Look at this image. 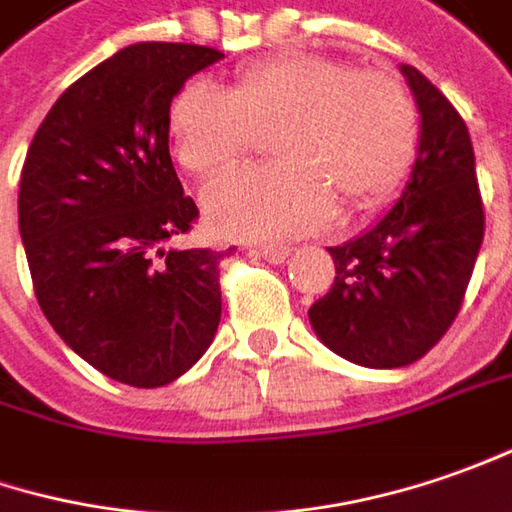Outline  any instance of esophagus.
I'll use <instances>...</instances> for the list:
<instances>
[{"label":"esophagus","instance_id":"1","mask_svg":"<svg viewBox=\"0 0 512 512\" xmlns=\"http://www.w3.org/2000/svg\"><path fill=\"white\" fill-rule=\"evenodd\" d=\"M255 255L266 257L269 263H286V257L291 255L289 246H255Z\"/></svg>","mask_w":512,"mask_h":512}]
</instances>
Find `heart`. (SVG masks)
I'll use <instances>...</instances> for the list:
<instances>
[{
    "instance_id": "heart-1",
    "label": "heart",
    "mask_w": 512,
    "mask_h": 512,
    "mask_svg": "<svg viewBox=\"0 0 512 512\" xmlns=\"http://www.w3.org/2000/svg\"><path fill=\"white\" fill-rule=\"evenodd\" d=\"M272 167L240 169L206 192L209 226L226 238H297L340 203L360 212L405 175L419 118L405 84L320 53H286L243 67L232 90L192 81L169 107L178 164L215 178L272 133Z\"/></svg>"
}]
</instances>
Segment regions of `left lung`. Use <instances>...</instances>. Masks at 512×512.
Instances as JSON below:
<instances>
[{
    "label": "left lung",
    "instance_id": "left-lung-1",
    "mask_svg": "<svg viewBox=\"0 0 512 512\" xmlns=\"http://www.w3.org/2000/svg\"><path fill=\"white\" fill-rule=\"evenodd\" d=\"M399 70L422 115L411 178L382 221L328 249L337 277L309 309L317 337L365 368L411 365L442 340L462 309L485 238L462 115L416 67Z\"/></svg>",
    "mask_w": 512,
    "mask_h": 512
}]
</instances>
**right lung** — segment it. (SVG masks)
I'll list each match as a JSON object with an SVG mask.
<instances>
[{
    "instance_id": "obj_1",
    "label": "right lung",
    "mask_w": 512,
    "mask_h": 512,
    "mask_svg": "<svg viewBox=\"0 0 512 512\" xmlns=\"http://www.w3.org/2000/svg\"><path fill=\"white\" fill-rule=\"evenodd\" d=\"M215 47L141 42L84 73L33 135L19 235L47 323L135 388L169 385L221 323V252L169 249L198 206L169 158V104Z\"/></svg>"
}]
</instances>
